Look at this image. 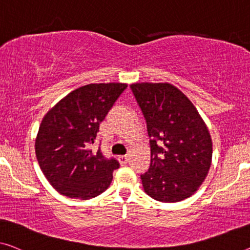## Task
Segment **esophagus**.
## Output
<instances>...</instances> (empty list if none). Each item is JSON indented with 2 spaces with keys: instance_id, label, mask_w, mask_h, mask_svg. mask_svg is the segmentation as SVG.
I'll use <instances>...</instances> for the list:
<instances>
[{
  "instance_id": "34e87169",
  "label": "esophagus",
  "mask_w": 250,
  "mask_h": 250,
  "mask_svg": "<svg viewBox=\"0 0 250 250\" xmlns=\"http://www.w3.org/2000/svg\"><path fill=\"white\" fill-rule=\"evenodd\" d=\"M118 159H119V162H120L121 165H125V164L128 163V156H126V155L119 156Z\"/></svg>"
}]
</instances>
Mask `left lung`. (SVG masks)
I'll use <instances>...</instances> for the list:
<instances>
[{
    "label": "left lung",
    "instance_id": "8db88e82",
    "mask_svg": "<svg viewBox=\"0 0 250 250\" xmlns=\"http://www.w3.org/2000/svg\"><path fill=\"white\" fill-rule=\"evenodd\" d=\"M147 121L151 159L141 175L156 201L180 202L199 189L212 162V139L202 117L181 89L169 83L130 85Z\"/></svg>",
    "mask_w": 250,
    "mask_h": 250
}]
</instances>
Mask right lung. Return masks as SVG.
Instances as JSON below:
<instances>
[{"label":"right lung","mask_w":250,"mask_h":250,"mask_svg":"<svg viewBox=\"0 0 250 250\" xmlns=\"http://www.w3.org/2000/svg\"><path fill=\"white\" fill-rule=\"evenodd\" d=\"M126 86L100 83L78 87L43 117L35 143L36 157L44 177L62 195L89 200L110 186L118 161L89 148L100 124Z\"/></svg>","instance_id":"1"}]
</instances>
